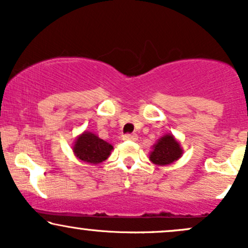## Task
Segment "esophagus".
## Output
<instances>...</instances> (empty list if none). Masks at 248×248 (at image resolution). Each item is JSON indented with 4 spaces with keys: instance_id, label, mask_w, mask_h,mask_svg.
<instances>
[{
    "instance_id": "34e87169",
    "label": "esophagus",
    "mask_w": 248,
    "mask_h": 248,
    "mask_svg": "<svg viewBox=\"0 0 248 248\" xmlns=\"http://www.w3.org/2000/svg\"><path fill=\"white\" fill-rule=\"evenodd\" d=\"M124 140L136 141L138 140V135H136V134H126V135H124Z\"/></svg>"
}]
</instances>
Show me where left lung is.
I'll list each match as a JSON object with an SVG mask.
<instances>
[{
  "label": "left lung",
  "instance_id": "1",
  "mask_svg": "<svg viewBox=\"0 0 248 248\" xmlns=\"http://www.w3.org/2000/svg\"><path fill=\"white\" fill-rule=\"evenodd\" d=\"M182 156V148L172 135H164L157 143L154 146L150 154V161L157 166L170 164Z\"/></svg>",
  "mask_w": 248,
  "mask_h": 248
}]
</instances>
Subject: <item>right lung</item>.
Wrapping results in <instances>:
<instances>
[{
    "mask_svg": "<svg viewBox=\"0 0 248 248\" xmlns=\"http://www.w3.org/2000/svg\"><path fill=\"white\" fill-rule=\"evenodd\" d=\"M113 147L92 133L85 132L75 142L73 152L81 161L91 164L101 163L109 156Z\"/></svg>",
    "mask_w": 248,
    "mask_h": 248,
    "instance_id": "1",
    "label": "right lung"
}]
</instances>
